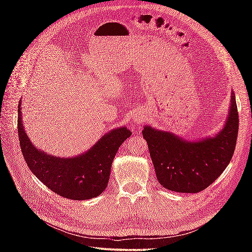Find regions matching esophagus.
Returning <instances> with one entry per match:
<instances>
[{
    "label": "esophagus",
    "instance_id": "obj_1",
    "mask_svg": "<svg viewBox=\"0 0 252 252\" xmlns=\"http://www.w3.org/2000/svg\"><path fill=\"white\" fill-rule=\"evenodd\" d=\"M135 122H140V121H138V120H136V121H135Z\"/></svg>",
    "mask_w": 252,
    "mask_h": 252
}]
</instances>
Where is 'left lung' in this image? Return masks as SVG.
Segmentation results:
<instances>
[{"instance_id":"left-lung-1","label":"left lung","mask_w":252,"mask_h":252,"mask_svg":"<svg viewBox=\"0 0 252 252\" xmlns=\"http://www.w3.org/2000/svg\"><path fill=\"white\" fill-rule=\"evenodd\" d=\"M238 111L232 91L231 106L223 129L213 137L190 142L171 132L144 126L158 182L164 189L178 192L206 189L226 169L236 147Z\"/></svg>"}]
</instances>
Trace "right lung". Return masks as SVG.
<instances>
[{"mask_svg":"<svg viewBox=\"0 0 252 252\" xmlns=\"http://www.w3.org/2000/svg\"><path fill=\"white\" fill-rule=\"evenodd\" d=\"M20 106L21 100L17 123L19 144L31 172L51 190L68 199L87 200L100 195L108 184L117 151L132 133L126 127H118L106 133L93 147L80 156L54 157L31 143L24 129Z\"/></svg>","mask_w":252,"mask_h":252,"instance_id":"1","label":"right lung"}]
</instances>
